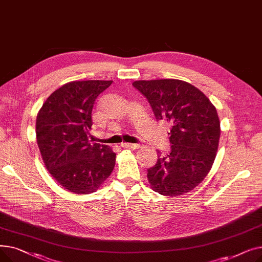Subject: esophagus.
<instances>
[{
    "instance_id": "1",
    "label": "esophagus",
    "mask_w": 262,
    "mask_h": 262,
    "mask_svg": "<svg viewBox=\"0 0 262 262\" xmlns=\"http://www.w3.org/2000/svg\"><path fill=\"white\" fill-rule=\"evenodd\" d=\"M121 146L122 147H126V148H134V149L139 147L138 144H133V143H122Z\"/></svg>"
}]
</instances>
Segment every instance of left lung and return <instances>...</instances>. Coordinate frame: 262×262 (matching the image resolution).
Returning a JSON list of instances; mask_svg holds the SVG:
<instances>
[{
  "mask_svg": "<svg viewBox=\"0 0 262 262\" xmlns=\"http://www.w3.org/2000/svg\"><path fill=\"white\" fill-rule=\"evenodd\" d=\"M157 121H167L171 152L147 169L150 187L166 196L193 190L212 167L221 135L215 107L201 90L180 79L137 80Z\"/></svg>",
  "mask_w": 262,
  "mask_h": 262,
  "instance_id": "1",
  "label": "left lung"
}]
</instances>
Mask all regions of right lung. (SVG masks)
<instances>
[{"label":"right lung","mask_w":262,"mask_h":262,"mask_svg":"<svg viewBox=\"0 0 262 262\" xmlns=\"http://www.w3.org/2000/svg\"><path fill=\"white\" fill-rule=\"evenodd\" d=\"M113 80L67 82L40 108L36 138L46 168L64 189L77 194L98 190L112 174L116 154L108 145L90 143L92 108Z\"/></svg>","instance_id":"add662e5"}]
</instances>
